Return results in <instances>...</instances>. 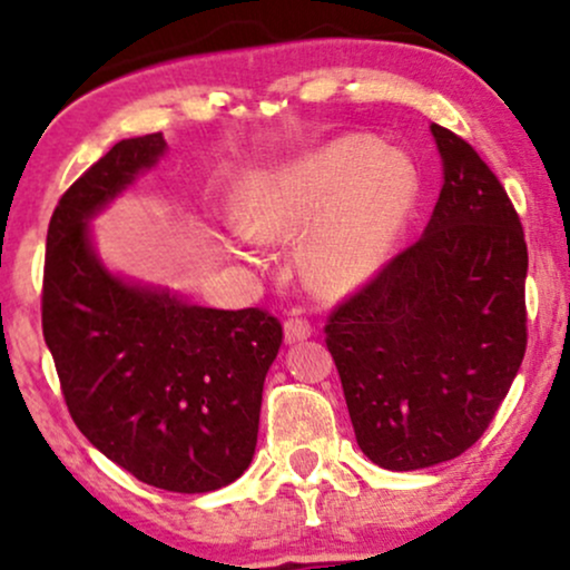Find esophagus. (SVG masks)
<instances>
[{
	"label": "esophagus",
	"instance_id": "esophagus-1",
	"mask_svg": "<svg viewBox=\"0 0 570 570\" xmlns=\"http://www.w3.org/2000/svg\"><path fill=\"white\" fill-rule=\"evenodd\" d=\"M311 335H313V326L311 322H305V318H289V322L284 324L286 343H299V340H307Z\"/></svg>",
	"mask_w": 570,
	"mask_h": 570
}]
</instances>
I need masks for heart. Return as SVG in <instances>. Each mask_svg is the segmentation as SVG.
Returning <instances> with one entry per match:
<instances>
[{
	"label": "heart",
	"instance_id": "b5f03b06",
	"mask_svg": "<svg viewBox=\"0 0 570 570\" xmlns=\"http://www.w3.org/2000/svg\"><path fill=\"white\" fill-rule=\"evenodd\" d=\"M421 179L407 155L367 136H340L267 171L238 225L254 240L309 235L305 276L330 294L370 284L407 230Z\"/></svg>",
	"mask_w": 570,
	"mask_h": 570
}]
</instances>
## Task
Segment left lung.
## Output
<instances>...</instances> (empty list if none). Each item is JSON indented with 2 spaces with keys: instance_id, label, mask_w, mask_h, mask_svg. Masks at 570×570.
<instances>
[{
  "instance_id": "8db88e82",
  "label": "left lung",
  "mask_w": 570,
  "mask_h": 570,
  "mask_svg": "<svg viewBox=\"0 0 570 570\" xmlns=\"http://www.w3.org/2000/svg\"><path fill=\"white\" fill-rule=\"evenodd\" d=\"M431 134L444 185L426 230L324 326L358 448L391 472L472 448L528 343L520 217L472 144Z\"/></svg>"
}]
</instances>
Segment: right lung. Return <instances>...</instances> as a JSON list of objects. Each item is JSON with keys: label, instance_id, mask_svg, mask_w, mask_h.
Returning <instances> with one entry per match:
<instances>
[{"label": "right lung", "instance_id": "add662e5", "mask_svg": "<svg viewBox=\"0 0 570 570\" xmlns=\"http://www.w3.org/2000/svg\"><path fill=\"white\" fill-rule=\"evenodd\" d=\"M163 153V134L117 141L61 195L45 248L42 335L94 448L153 488L212 493L252 463L284 330L259 307L217 311L130 284L96 257L88 219Z\"/></svg>", "mask_w": 570, "mask_h": 570}]
</instances>
